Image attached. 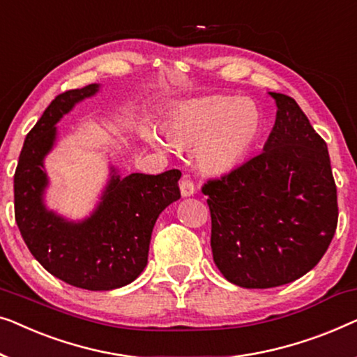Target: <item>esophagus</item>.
Masks as SVG:
<instances>
[{
    "label": "esophagus",
    "mask_w": 357,
    "mask_h": 357,
    "mask_svg": "<svg viewBox=\"0 0 357 357\" xmlns=\"http://www.w3.org/2000/svg\"><path fill=\"white\" fill-rule=\"evenodd\" d=\"M179 188H181V194H183V197H189V195H194V192H195L194 183L188 178H184L183 181H181Z\"/></svg>",
    "instance_id": "obj_1"
}]
</instances>
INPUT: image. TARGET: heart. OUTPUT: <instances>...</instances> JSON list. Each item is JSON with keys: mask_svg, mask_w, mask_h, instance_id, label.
<instances>
[{"mask_svg": "<svg viewBox=\"0 0 357 357\" xmlns=\"http://www.w3.org/2000/svg\"><path fill=\"white\" fill-rule=\"evenodd\" d=\"M260 129V113L249 100L208 97L178 107L165 124L168 142L197 145L199 163L208 172H228L245 157ZM150 142L162 145L152 132Z\"/></svg>", "mask_w": 357, "mask_h": 357, "instance_id": "heart-1", "label": "heart"}]
</instances>
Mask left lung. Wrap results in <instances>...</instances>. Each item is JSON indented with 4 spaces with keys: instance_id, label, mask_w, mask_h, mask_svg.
<instances>
[{
    "instance_id": "left-lung-1",
    "label": "left lung",
    "mask_w": 357,
    "mask_h": 357,
    "mask_svg": "<svg viewBox=\"0 0 357 357\" xmlns=\"http://www.w3.org/2000/svg\"><path fill=\"white\" fill-rule=\"evenodd\" d=\"M270 95L278 112L264 152L202 185L213 262L243 288L301 278L327 252L338 225L327 144L294 98Z\"/></svg>"
}]
</instances>
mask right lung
<instances>
[{
  "instance_id": "right-lung-1",
  "label": "right lung",
  "mask_w": 357,
  "mask_h": 357,
  "mask_svg": "<svg viewBox=\"0 0 357 357\" xmlns=\"http://www.w3.org/2000/svg\"><path fill=\"white\" fill-rule=\"evenodd\" d=\"M97 84L59 93L30 129L14 173V217L24 243L40 265L64 283L89 291L129 284L147 265L158 215L181 197L179 169L160 174H114L102 202L82 223H68L42 202L43 158L56 137L54 124Z\"/></svg>"
}]
</instances>
